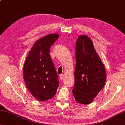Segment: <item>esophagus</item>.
Segmentation results:
<instances>
[{
	"label": "esophagus",
	"instance_id": "34e87169",
	"mask_svg": "<svg viewBox=\"0 0 125 125\" xmlns=\"http://www.w3.org/2000/svg\"><path fill=\"white\" fill-rule=\"evenodd\" d=\"M64 74H60V78L61 79H64Z\"/></svg>",
	"mask_w": 125,
	"mask_h": 125
}]
</instances>
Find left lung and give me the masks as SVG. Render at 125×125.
<instances>
[{
	"label": "left lung",
	"mask_w": 125,
	"mask_h": 125,
	"mask_svg": "<svg viewBox=\"0 0 125 125\" xmlns=\"http://www.w3.org/2000/svg\"><path fill=\"white\" fill-rule=\"evenodd\" d=\"M75 59L73 94L78 103L89 104L104 87L106 73L92 41L87 36L78 37L76 42Z\"/></svg>",
	"instance_id": "obj_1"
}]
</instances>
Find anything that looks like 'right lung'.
<instances>
[{
    "instance_id": "obj_1",
    "label": "right lung",
    "mask_w": 125,
    "mask_h": 125,
    "mask_svg": "<svg viewBox=\"0 0 125 125\" xmlns=\"http://www.w3.org/2000/svg\"><path fill=\"white\" fill-rule=\"evenodd\" d=\"M58 34H49L36 41L27 56L23 66V78L32 95L45 101L56 93L59 82L50 49L59 38Z\"/></svg>"
}]
</instances>
